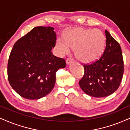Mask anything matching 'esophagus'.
<instances>
[{"label":"esophagus","mask_w":130,"mask_h":130,"mask_svg":"<svg viewBox=\"0 0 130 130\" xmlns=\"http://www.w3.org/2000/svg\"><path fill=\"white\" fill-rule=\"evenodd\" d=\"M73 61V59L72 57H69L67 58L66 60V64H69L71 63Z\"/></svg>","instance_id":"1"}]
</instances>
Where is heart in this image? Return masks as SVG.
I'll list each match as a JSON object with an SVG mask.
<instances>
[{
  "instance_id": "1",
  "label": "heart",
  "mask_w": 130,
  "mask_h": 130,
  "mask_svg": "<svg viewBox=\"0 0 130 130\" xmlns=\"http://www.w3.org/2000/svg\"><path fill=\"white\" fill-rule=\"evenodd\" d=\"M64 41H57L58 50L64 55L69 52V47L74 49L76 57L84 63H90L99 59L104 47L105 38L99 29L76 28L68 31L64 35Z\"/></svg>"
}]
</instances>
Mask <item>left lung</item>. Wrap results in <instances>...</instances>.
Returning <instances> with one entry per match:
<instances>
[{"mask_svg":"<svg viewBox=\"0 0 130 130\" xmlns=\"http://www.w3.org/2000/svg\"><path fill=\"white\" fill-rule=\"evenodd\" d=\"M105 46L99 59L84 64V74L79 81L80 87L88 95L102 98L118 89L124 74V60L119 43L107 30Z\"/></svg>","mask_w":130,"mask_h":130,"instance_id":"8db88e82","label":"left lung"}]
</instances>
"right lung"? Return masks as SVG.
I'll return each instance as SVG.
<instances>
[{
	"label": "right lung",
	"mask_w": 130,
	"mask_h": 130,
	"mask_svg": "<svg viewBox=\"0 0 130 130\" xmlns=\"http://www.w3.org/2000/svg\"><path fill=\"white\" fill-rule=\"evenodd\" d=\"M56 40L54 28L37 26L14 44L8 62V79L22 97L38 99L52 91L56 72L66 66L64 59L51 51Z\"/></svg>",
	"instance_id": "add662e5"
}]
</instances>
